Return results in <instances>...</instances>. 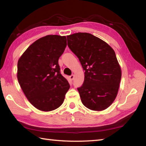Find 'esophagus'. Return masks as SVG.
<instances>
[{"mask_svg":"<svg viewBox=\"0 0 146 146\" xmlns=\"http://www.w3.org/2000/svg\"><path fill=\"white\" fill-rule=\"evenodd\" d=\"M70 78L71 79V80H73V78H74V75H70Z\"/></svg>","mask_w":146,"mask_h":146,"instance_id":"obj_1","label":"esophagus"}]
</instances>
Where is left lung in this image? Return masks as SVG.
<instances>
[{
	"instance_id": "left-lung-1",
	"label": "left lung",
	"mask_w": 146,
	"mask_h": 146,
	"mask_svg": "<svg viewBox=\"0 0 146 146\" xmlns=\"http://www.w3.org/2000/svg\"><path fill=\"white\" fill-rule=\"evenodd\" d=\"M67 38L85 71L83 84L77 88L81 101L91 110H106L117 97L122 76L114 50L90 33H76Z\"/></svg>"
}]
</instances>
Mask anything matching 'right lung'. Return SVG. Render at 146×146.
Returning a JSON list of instances; mask_svg holds the SVG:
<instances>
[{
    "label": "right lung",
    "mask_w": 146,
    "mask_h": 146,
    "mask_svg": "<svg viewBox=\"0 0 146 146\" xmlns=\"http://www.w3.org/2000/svg\"><path fill=\"white\" fill-rule=\"evenodd\" d=\"M66 46L65 36L47 35L29 46L18 61L19 84L29 102L39 110L49 111L60 107L70 88L58 65Z\"/></svg>",
    "instance_id": "1"
}]
</instances>
